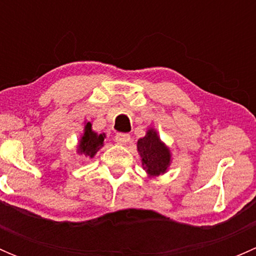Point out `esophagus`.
I'll use <instances>...</instances> for the list:
<instances>
[{"label":"esophagus","instance_id":"34e87169","mask_svg":"<svg viewBox=\"0 0 256 256\" xmlns=\"http://www.w3.org/2000/svg\"><path fill=\"white\" fill-rule=\"evenodd\" d=\"M115 141H116V144H126L128 141H130V135H128V134L118 132V134H116Z\"/></svg>","mask_w":256,"mask_h":256}]
</instances>
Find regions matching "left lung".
<instances>
[{
    "label": "left lung",
    "mask_w": 256,
    "mask_h": 256,
    "mask_svg": "<svg viewBox=\"0 0 256 256\" xmlns=\"http://www.w3.org/2000/svg\"><path fill=\"white\" fill-rule=\"evenodd\" d=\"M138 150L142 157V164L150 176L164 174L170 164V151L160 141L156 131H147V135L138 141Z\"/></svg>",
    "instance_id": "left-lung-1"
}]
</instances>
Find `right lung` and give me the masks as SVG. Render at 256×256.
I'll list each match as a JSON object with an SVG mask.
<instances>
[{
	"mask_svg": "<svg viewBox=\"0 0 256 256\" xmlns=\"http://www.w3.org/2000/svg\"><path fill=\"white\" fill-rule=\"evenodd\" d=\"M102 142H104V135H98L94 131H92V124L88 122L85 125V132L80 140L78 150L80 154L92 157L100 148V146H102Z\"/></svg>",
	"mask_w": 256,
	"mask_h": 256,
	"instance_id": "add662e5",
	"label": "right lung"
}]
</instances>
